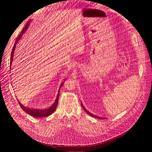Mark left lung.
<instances>
[{"mask_svg": "<svg viewBox=\"0 0 152 152\" xmlns=\"http://www.w3.org/2000/svg\"><path fill=\"white\" fill-rule=\"evenodd\" d=\"M81 105H82V107H83V109L84 110V111L86 112V113H87L88 115H91V116H92V117H95V118H99V119H104V118H103V117H98V116H96V115H93L91 113H90L88 112V111H86V110L85 108L84 107V106L82 105V103H81Z\"/></svg>", "mask_w": 152, "mask_h": 152, "instance_id": "obj_1", "label": "left lung"}]
</instances>
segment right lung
<instances>
[{
    "label": "right lung",
    "instance_id": "obj_1",
    "mask_svg": "<svg viewBox=\"0 0 152 152\" xmlns=\"http://www.w3.org/2000/svg\"><path fill=\"white\" fill-rule=\"evenodd\" d=\"M29 21L26 23L25 27L22 29V31H21L20 34L18 35L17 39L15 40V42L14 43V45L13 46V48H12V52H11V59H10V67L11 66V62H12V58H13V55H14V50H15V45H17V43L18 42V41L20 40V39L21 38V37H22V35L24 34V33L27 30V29L28 28V26H29ZM63 83H64V82H62L60 86H59V91H58V95H57V97H56V100H55V103L49 108H48V109H46V110H32V109H30V108H28V107H25L24 106H23L22 104H21L20 102H18L21 108L25 112L28 113V114H29V115H32V116H33L34 117H36V118L45 117H48V116L51 115L55 111L56 108V106L58 105V98H59V91H60V88H61V87L62 86V85H63Z\"/></svg>",
    "mask_w": 152,
    "mask_h": 152
}]
</instances>
